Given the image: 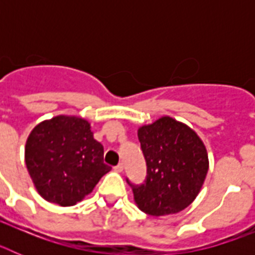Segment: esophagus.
<instances>
[{
  "label": "esophagus",
  "mask_w": 255,
  "mask_h": 255,
  "mask_svg": "<svg viewBox=\"0 0 255 255\" xmlns=\"http://www.w3.org/2000/svg\"><path fill=\"white\" fill-rule=\"evenodd\" d=\"M123 170H124V164L123 163H119L116 167H115V171H116V172H123Z\"/></svg>",
  "instance_id": "obj_1"
}]
</instances>
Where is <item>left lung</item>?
<instances>
[{"label": "left lung", "instance_id": "left-lung-1", "mask_svg": "<svg viewBox=\"0 0 255 255\" xmlns=\"http://www.w3.org/2000/svg\"><path fill=\"white\" fill-rule=\"evenodd\" d=\"M138 138L147 161V180L132 185L134 202L150 216H167L190 206L208 172V153L194 130L170 116L143 125Z\"/></svg>", "mask_w": 255, "mask_h": 255}]
</instances>
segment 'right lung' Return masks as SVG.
<instances>
[{
    "label": "right lung",
    "instance_id": "obj_1",
    "mask_svg": "<svg viewBox=\"0 0 255 255\" xmlns=\"http://www.w3.org/2000/svg\"><path fill=\"white\" fill-rule=\"evenodd\" d=\"M25 163L40 197L61 207L84 199L111 170L103 163V145L93 138L91 124L66 115L42 121L31 130Z\"/></svg>",
    "mask_w": 255,
    "mask_h": 255
}]
</instances>
